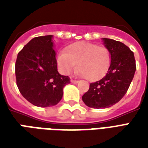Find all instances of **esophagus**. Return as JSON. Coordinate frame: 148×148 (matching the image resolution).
Masks as SVG:
<instances>
[{
	"label": "esophagus",
	"mask_w": 148,
	"mask_h": 148,
	"mask_svg": "<svg viewBox=\"0 0 148 148\" xmlns=\"http://www.w3.org/2000/svg\"><path fill=\"white\" fill-rule=\"evenodd\" d=\"M71 83H74V84H77V82H78V81L74 80V79H71Z\"/></svg>",
	"instance_id": "esophagus-1"
}]
</instances>
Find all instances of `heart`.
Returning a JSON list of instances; mask_svg holds the SVG:
<instances>
[{
  "label": "heart",
  "mask_w": 148,
  "mask_h": 148,
  "mask_svg": "<svg viewBox=\"0 0 148 148\" xmlns=\"http://www.w3.org/2000/svg\"><path fill=\"white\" fill-rule=\"evenodd\" d=\"M58 66L62 73L71 74L76 67L78 73L90 82L101 79L111 64V53L105 46L84 41L74 42L59 54Z\"/></svg>",
  "instance_id": "obj_1"
}]
</instances>
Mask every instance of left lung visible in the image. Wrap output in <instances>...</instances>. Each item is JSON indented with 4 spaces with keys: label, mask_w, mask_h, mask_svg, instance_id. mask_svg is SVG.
I'll return each mask as SVG.
<instances>
[{
    "label": "left lung",
    "mask_w": 148,
    "mask_h": 148,
    "mask_svg": "<svg viewBox=\"0 0 148 148\" xmlns=\"http://www.w3.org/2000/svg\"><path fill=\"white\" fill-rule=\"evenodd\" d=\"M102 41L111 53V64L106 76L90 83L82 96L83 102L93 109H106L120 101L127 93L136 69L133 52L128 47L108 38H102Z\"/></svg>",
    "instance_id": "left-lung-1"
}]
</instances>
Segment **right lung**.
Here are the masks:
<instances>
[{"label": "right lung", "mask_w": 148, "mask_h": 148, "mask_svg": "<svg viewBox=\"0 0 148 148\" xmlns=\"http://www.w3.org/2000/svg\"><path fill=\"white\" fill-rule=\"evenodd\" d=\"M53 36L33 38L18 53L16 62V78L20 92L25 99L38 107L57 105L63 95V87L70 77L61 75Z\"/></svg>", "instance_id": "add662e5"}]
</instances>
